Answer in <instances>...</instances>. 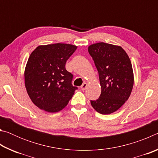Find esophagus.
<instances>
[{
  "label": "esophagus",
  "instance_id": "34e87169",
  "mask_svg": "<svg viewBox=\"0 0 158 158\" xmlns=\"http://www.w3.org/2000/svg\"><path fill=\"white\" fill-rule=\"evenodd\" d=\"M86 87H87V84L85 82H84V84H83L81 85V90H85V89H86Z\"/></svg>",
  "mask_w": 158,
  "mask_h": 158
}]
</instances>
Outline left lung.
I'll list each match as a JSON object with an SVG mask.
<instances>
[{
    "instance_id": "1",
    "label": "left lung",
    "mask_w": 158,
    "mask_h": 158,
    "mask_svg": "<svg viewBox=\"0 0 158 158\" xmlns=\"http://www.w3.org/2000/svg\"><path fill=\"white\" fill-rule=\"evenodd\" d=\"M97 68L101 94L90 100L93 109L101 114L114 113L124 105L132 92L134 74L129 56L121 47L98 42L88 48Z\"/></svg>"
}]
</instances>
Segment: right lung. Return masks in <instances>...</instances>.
Returning <instances> with one entry per match:
<instances>
[{"instance_id": "obj_1", "label": "right lung", "mask_w": 158, "mask_h": 158, "mask_svg": "<svg viewBox=\"0 0 158 158\" xmlns=\"http://www.w3.org/2000/svg\"><path fill=\"white\" fill-rule=\"evenodd\" d=\"M77 47L56 43L40 45L31 53L24 71L25 86L37 107L50 113L65 108L77 87L73 75L65 69L68 58Z\"/></svg>"}]
</instances>
